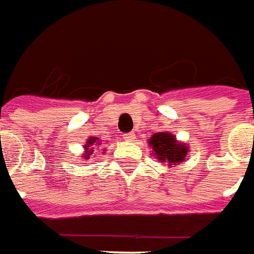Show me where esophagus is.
Instances as JSON below:
<instances>
[{
    "instance_id": "esophagus-1",
    "label": "esophagus",
    "mask_w": 254,
    "mask_h": 254,
    "mask_svg": "<svg viewBox=\"0 0 254 254\" xmlns=\"http://www.w3.org/2000/svg\"><path fill=\"white\" fill-rule=\"evenodd\" d=\"M123 138L126 141H132V139L135 138V134H134V132H127V134H124Z\"/></svg>"
}]
</instances>
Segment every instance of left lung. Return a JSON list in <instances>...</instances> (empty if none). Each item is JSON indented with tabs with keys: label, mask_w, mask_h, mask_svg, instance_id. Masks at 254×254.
Segmentation results:
<instances>
[{
	"label": "left lung",
	"mask_w": 254,
	"mask_h": 254,
	"mask_svg": "<svg viewBox=\"0 0 254 254\" xmlns=\"http://www.w3.org/2000/svg\"><path fill=\"white\" fill-rule=\"evenodd\" d=\"M149 145L153 147L154 154L161 163H168L170 165H175L185 160L189 149L182 143H178L174 135L168 132H156L150 136Z\"/></svg>",
	"instance_id": "8db88e82"
}]
</instances>
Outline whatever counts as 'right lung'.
Listing matches in <instances>:
<instances>
[{"instance_id": "right-lung-1", "label": "right lung", "mask_w": 254, "mask_h": 254, "mask_svg": "<svg viewBox=\"0 0 254 254\" xmlns=\"http://www.w3.org/2000/svg\"><path fill=\"white\" fill-rule=\"evenodd\" d=\"M94 145H100L98 142H97V138H90L89 142H87V145H86V157H90L91 154H93V152H94Z\"/></svg>"}]
</instances>
